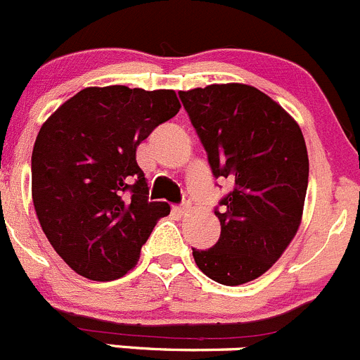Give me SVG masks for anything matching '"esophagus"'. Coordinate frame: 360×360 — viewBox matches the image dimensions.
Returning a JSON list of instances; mask_svg holds the SVG:
<instances>
[{
    "instance_id": "1",
    "label": "esophagus",
    "mask_w": 360,
    "mask_h": 360,
    "mask_svg": "<svg viewBox=\"0 0 360 360\" xmlns=\"http://www.w3.org/2000/svg\"><path fill=\"white\" fill-rule=\"evenodd\" d=\"M174 211H176L179 216H184L188 211H190V202H183V204L176 205V207H174Z\"/></svg>"
}]
</instances>
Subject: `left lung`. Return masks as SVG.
<instances>
[{
  "label": "left lung",
  "mask_w": 360,
  "mask_h": 360,
  "mask_svg": "<svg viewBox=\"0 0 360 360\" xmlns=\"http://www.w3.org/2000/svg\"><path fill=\"white\" fill-rule=\"evenodd\" d=\"M179 98L212 176L232 183L214 209L218 243L193 248V258L218 283H248L281 257L299 229L309 176L304 137L274 100L246 84H212Z\"/></svg>",
  "instance_id": "8db88e82"
}]
</instances>
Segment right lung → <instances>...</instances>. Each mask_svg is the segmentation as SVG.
Instances as JSON below:
<instances>
[{
	"label": "right lung",
	"instance_id": "obj_1",
	"mask_svg": "<svg viewBox=\"0 0 360 360\" xmlns=\"http://www.w3.org/2000/svg\"><path fill=\"white\" fill-rule=\"evenodd\" d=\"M181 105L172 89L86 87L44 123L31 156V191L41 230L80 276L112 281L137 264L156 221L137 146Z\"/></svg>",
	"mask_w": 360,
	"mask_h": 360
}]
</instances>
